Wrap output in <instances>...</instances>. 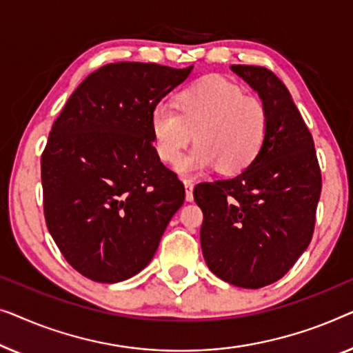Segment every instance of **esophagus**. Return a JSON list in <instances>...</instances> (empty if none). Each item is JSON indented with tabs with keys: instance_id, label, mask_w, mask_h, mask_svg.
Returning <instances> with one entry per match:
<instances>
[{
	"instance_id": "esophagus-1",
	"label": "esophagus",
	"mask_w": 353,
	"mask_h": 353,
	"mask_svg": "<svg viewBox=\"0 0 353 353\" xmlns=\"http://www.w3.org/2000/svg\"><path fill=\"white\" fill-rule=\"evenodd\" d=\"M183 187H185V200L193 201V182L192 181H183Z\"/></svg>"
}]
</instances>
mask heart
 Returning a JSON list of instances; mask_svg holds the SVG:
<instances>
[{
  "instance_id": "obj_1",
  "label": "heart",
  "mask_w": 353,
  "mask_h": 353,
  "mask_svg": "<svg viewBox=\"0 0 353 353\" xmlns=\"http://www.w3.org/2000/svg\"><path fill=\"white\" fill-rule=\"evenodd\" d=\"M174 108L160 103L152 110L153 147L172 165L193 137L199 143L176 165L183 177H196L219 166L224 174L246 170L267 137V108L259 97L243 94L236 84L206 77L176 96Z\"/></svg>"
}]
</instances>
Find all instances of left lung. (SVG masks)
<instances>
[{
    "label": "left lung",
    "instance_id": "1",
    "mask_svg": "<svg viewBox=\"0 0 353 353\" xmlns=\"http://www.w3.org/2000/svg\"><path fill=\"white\" fill-rule=\"evenodd\" d=\"M267 108V137L240 174L195 187L201 251L230 285L262 288L288 274L312 240L321 174L314 139L285 84L264 67L232 65Z\"/></svg>",
    "mask_w": 353,
    "mask_h": 353
}]
</instances>
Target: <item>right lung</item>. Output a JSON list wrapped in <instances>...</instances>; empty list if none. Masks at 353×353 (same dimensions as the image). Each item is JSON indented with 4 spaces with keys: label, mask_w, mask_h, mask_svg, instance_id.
Wrapping results in <instances>:
<instances>
[{
    "label": "right lung",
    "mask_w": 353,
    "mask_h": 353,
    "mask_svg": "<svg viewBox=\"0 0 353 353\" xmlns=\"http://www.w3.org/2000/svg\"><path fill=\"white\" fill-rule=\"evenodd\" d=\"M193 70L117 62L75 89L41 157L44 217L68 264L118 283L153 259L183 183L153 147L150 115Z\"/></svg>",
    "instance_id": "right-lung-1"
}]
</instances>
